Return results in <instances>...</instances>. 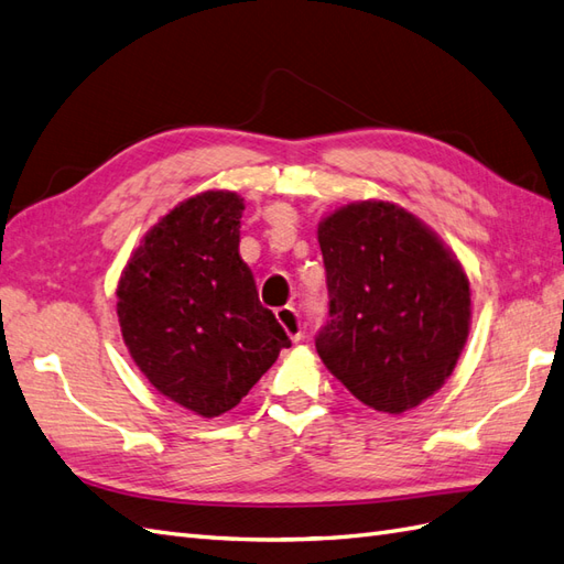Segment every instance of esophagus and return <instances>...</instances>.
<instances>
[{
    "label": "esophagus",
    "mask_w": 564,
    "mask_h": 564,
    "mask_svg": "<svg viewBox=\"0 0 564 564\" xmlns=\"http://www.w3.org/2000/svg\"><path fill=\"white\" fill-rule=\"evenodd\" d=\"M276 319L285 329V334L291 336V341L297 344L300 338H303V324H300V317H297V310L295 307H291V305L279 307L276 310Z\"/></svg>",
    "instance_id": "1"
}]
</instances>
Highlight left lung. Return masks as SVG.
Masks as SVG:
<instances>
[{
    "label": "left lung",
    "instance_id": "obj_1",
    "mask_svg": "<svg viewBox=\"0 0 564 564\" xmlns=\"http://www.w3.org/2000/svg\"><path fill=\"white\" fill-rule=\"evenodd\" d=\"M329 322L317 352L372 411L401 415L447 382L470 329V288L435 230L391 202L319 220Z\"/></svg>",
    "mask_w": 564,
    "mask_h": 564
}]
</instances>
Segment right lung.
Instances as JSON below:
<instances>
[{
	"mask_svg": "<svg viewBox=\"0 0 564 564\" xmlns=\"http://www.w3.org/2000/svg\"><path fill=\"white\" fill-rule=\"evenodd\" d=\"M242 196L208 189L143 235L117 283L129 356L159 394L202 417L235 409L291 346L240 257Z\"/></svg>",
	"mask_w": 564,
	"mask_h": 564,
	"instance_id": "obj_1",
	"label": "right lung"
}]
</instances>
